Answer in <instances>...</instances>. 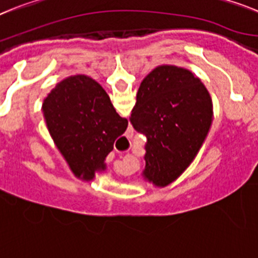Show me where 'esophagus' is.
<instances>
[{
  "label": "esophagus",
  "mask_w": 258,
  "mask_h": 258,
  "mask_svg": "<svg viewBox=\"0 0 258 258\" xmlns=\"http://www.w3.org/2000/svg\"><path fill=\"white\" fill-rule=\"evenodd\" d=\"M131 138H132V136H131V134H127V136H126V138H124V140H126L127 142H131Z\"/></svg>",
  "instance_id": "obj_1"
}]
</instances>
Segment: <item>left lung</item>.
Wrapping results in <instances>:
<instances>
[{
  "mask_svg": "<svg viewBox=\"0 0 258 258\" xmlns=\"http://www.w3.org/2000/svg\"><path fill=\"white\" fill-rule=\"evenodd\" d=\"M213 105L204 83L189 70L158 66L142 81L129 121L146 136L145 176L166 186L185 171L211 125Z\"/></svg>",
  "mask_w": 258,
  "mask_h": 258,
  "instance_id": "1",
  "label": "left lung"
}]
</instances>
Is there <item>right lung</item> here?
<instances>
[{
  "label": "right lung",
  "instance_id": "right-lung-1",
  "mask_svg": "<svg viewBox=\"0 0 258 258\" xmlns=\"http://www.w3.org/2000/svg\"><path fill=\"white\" fill-rule=\"evenodd\" d=\"M48 131L73 172L92 179L104 169L114 141L125 133L127 120L118 116L109 96L94 79L73 76L63 79L44 99Z\"/></svg>",
  "mask_w": 258,
  "mask_h": 258
}]
</instances>
